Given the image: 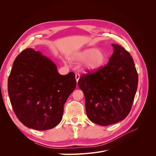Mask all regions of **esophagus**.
I'll list each match as a JSON object with an SVG mask.
<instances>
[{
    "instance_id": "esophagus-1",
    "label": "esophagus",
    "mask_w": 156,
    "mask_h": 156,
    "mask_svg": "<svg viewBox=\"0 0 156 156\" xmlns=\"http://www.w3.org/2000/svg\"><path fill=\"white\" fill-rule=\"evenodd\" d=\"M80 74H78V73H76V75H75V78H76V80L77 82H78V80H79V79H80Z\"/></svg>"
}]
</instances>
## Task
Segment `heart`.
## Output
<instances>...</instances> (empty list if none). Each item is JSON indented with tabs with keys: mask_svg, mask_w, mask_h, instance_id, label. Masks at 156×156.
Instances as JSON below:
<instances>
[{
	"mask_svg": "<svg viewBox=\"0 0 156 156\" xmlns=\"http://www.w3.org/2000/svg\"><path fill=\"white\" fill-rule=\"evenodd\" d=\"M73 61H84L83 68L87 71H95L101 68L106 62V55L103 51L94 48H86L76 53Z\"/></svg>",
	"mask_w": 156,
	"mask_h": 156,
	"instance_id": "b5f03b06",
	"label": "heart"
}]
</instances>
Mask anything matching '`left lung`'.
Segmentation results:
<instances>
[{"mask_svg": "<svg viewBox=\"0 0 156 156\" xmlns=\"http://www.w3.org/2000/svg\"><path fill=\"white\" fill-rule=\"evenodd\" d=\"M114 52L105 66L89 71L78 80L88 119L108 126L124 119L130 112L138 86L132 57L121 46L112 44Z\"/></svg>", "mask_w": 156, "mask_h": 156, "instance_id": "1", "label": "left lung"}]
</instances>
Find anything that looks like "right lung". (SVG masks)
Here are the masks:
<instances>
[{"instance_id":"right-lung-1","label":"right lung","mask_w":156,"mask_h":156,"mask_svg":"<svg viewBox=\"0 0 156 156\" xmlns=\"http://www.w3.org/2000/svg\"><path fill=\"white\" fill-rule=\"evenodd\" d=\"M76 85L75 73L60 75L50 59L27 48L13 62L7 88L18 119L28 128L42 131L61 122L64 105Z\"/></svg>"}]
</instances>
